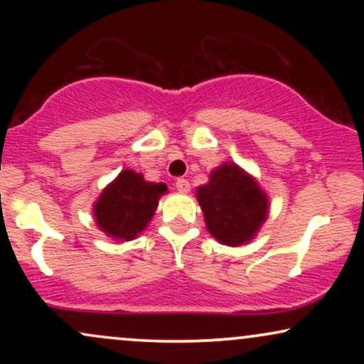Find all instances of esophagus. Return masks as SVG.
Returning <instances> with one entry per match:
<instances>
[{"instance_id":"esophagus-1","label":"esophagus","mask_w":364,"mask_h":364,"mask_svg":"<svg viewBox=\"0 0 364 364\" xmlns=\"http://www.w3.org/2000/svg\"><path fill=\"white\" fill-rule=\"evenodd\" d=\"M176 188H178V191H181V193H188V191H190V181L185 178H178Z\"/></svg>"}]
</instances>
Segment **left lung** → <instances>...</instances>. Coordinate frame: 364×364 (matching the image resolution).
Returning a JSON list of instances; mask_svg holds the SVG:
<instances>
[{"instance_id":"8db88e82","label":"left lung","mask_w":364,"mask_h":364,"mask_svg":"<svg viewBox=\"0 0 364 364\" xmlns=\"http://www.w3.org/2000/svg\"><path fill=\"white\" fill-rule=\"evenodd\" d=\"M207 229L219 243H248L269 212V200L252 176L232 162L217 168L196 191Z\"/></svg>"}]
</instances>
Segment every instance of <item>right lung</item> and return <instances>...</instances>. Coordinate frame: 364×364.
<instances>
[{"mask_svg":"<svg viewBox=\"0 0 364 364\" xmlns=\"http://www.w3.org/2000/svg\"><path fill=\"white\" fill-rule=\"evenodd\" d=\"M166 191L164 183H147L140 173L121 171L95 202V223L112 240H133L147 228Z\"/></svg>","mask_w":364,"mask_h":364,"instance_id":"1","label":"right lung"}]
</instances>
